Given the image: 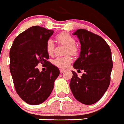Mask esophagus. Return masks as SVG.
Here are the masks:
<instances>
[{
	"label": "esophagus",
	"mask_w": 124,
	"mask_h": 124,
	"mask_svg": "<svg viewBox=\"0 0 124 124\" xmlns=\"http://www.w3.org/2000/svg\"><path fill=\"white\" fill-rule=\"evenodd\" d=\"M64 71H65V70H63V69H60V73H63V72H64Z\"/></svg>",
	"instance_id": "34e87169"
}]
</instances>
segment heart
<instances>
[{
	"instance_id": "b5f03b06",
	"label": "heart",
	"mask_w": 124,
	"mask_h": 124,
	"mask_svg": "<svg viewBox=\"0 0 124 124\" xmlns=\"http://www.w3.org/2000/svg\"><path fill=\"white\" fill-rule=\"evenodd\" d=\"M56 40L61 44L66 46V54L71 53L75 54L77 52V49L74 46L75 40L71 35L67 33H61L56 37ZM54 42L51 39L48 40L46 43V51L49 55H52L54 52ZM72 58L71 56L68 55L64 57H58L53 60V63L54 66L59 68H66L71 63Z\"/></svg>"
}]
</instances>
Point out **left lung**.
<instances>
[{"mask_svg":"<svg viewBox=\"0 0 124 124\" xmlns=\"http://www.w3.org/2000/svg\"><path fill=\"white\" fill-rule=\"evenodd\" d=\"M73 35L77 36L81 44L79 56L73 67L84 73L79 78L72 71L70 89L79 102L93 104L100 100L110 84L113 66L111 50L102 37L86 30L78 29Z\"/></svg>","mask_w":124,"mask_h":124,"instance_id":"left-lung-1","label":"left lung"}]
</instances>
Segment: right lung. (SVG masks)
<instances>
[{"label":"right lung","mask_w":124,"mask_h":124,"mask_svg":"<svg viewBox=\"0 0 124 124\" xmlns=\"http://www.w3.org/2000/svg\"><path fill=\"white\" fill-rule=\"evenodd\" d=\"M53 32L39 26L30 27L16 37L10 50V71L15 90L28 104L35 106L46 100L60 74L59 69L46 60V43ZM39 62L46 64L45 72L37 68Z\"/></svg>","instance_id":"right-lung-1"}]
</instances>
